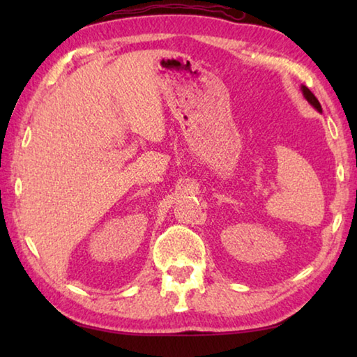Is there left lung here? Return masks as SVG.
<instances>
[{"label": "left lung", "instance_id": "obj_1", "mask_svg": "<svg viewBox=\"0 0 357 357\" xmlns=\"http://www.w3.org/2000/svg\"><path fill=\"white\" fill-rule=\"evenodd\" d=\"M301 89H302V94H304V98L309 100V104L313 107V108H317V110L321 113V105H319V102H318V99L315 98V94H313L309 88L307 86H301Z\"/></svg>", "mask_w": 357, "mask_h": 357}]
</instances>
